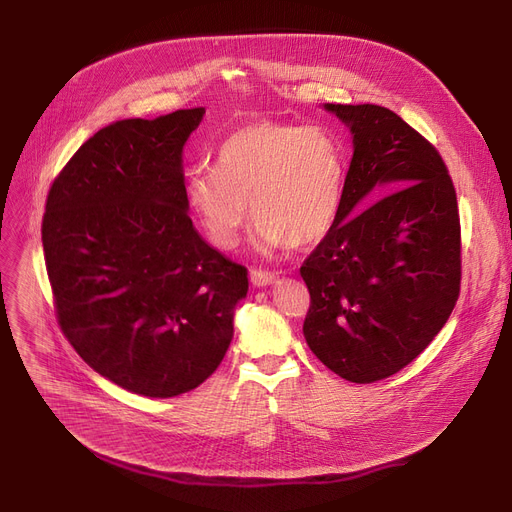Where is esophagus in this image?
Here are the masks:
<instances>
[{"mask_svg":"<svg viewBox=\"0 0 512 512\" xmlns=\"http://www.w3.org/2000/svg\"><path fill=\"white\" fill-rule=\"evenodd\" d=\"M278 280L276 272H265V270H251V282L253 286H270Z\"/></svg>","mask_w":512,"mask_h":512,"instance_id":"1","label":"esophagus"}]
</instances>
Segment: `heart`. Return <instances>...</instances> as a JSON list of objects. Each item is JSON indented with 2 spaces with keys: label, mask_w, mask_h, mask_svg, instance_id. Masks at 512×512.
<instances>
[{
  "label": "heart",
  "mask_w": 512,
  "mask_h": 512,
  "mask_svg": "<svg viewBox=\"0 0 512 512\" xmlns=\"http://www.w3.org/2000/svg\"><path fill=\"white\" fill-rule=\"evenodd\" d=\"M218 168L197 166L186 178V199L215 247L234 249L259 218L261 253L324 240L336 224L344 157L319 126L253 120L232 130L218 147Z\"/></svg>",
  "instance_id": "obj_1"
}]
</instances>
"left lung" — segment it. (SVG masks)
I'll return each instance as SVG.
<instances>
[{"mask_svg":"<svg viewBox=\"0 0 512 512\" xmlns=\"http://www.w3.org/2000/svg\"><path fill=\"white\" fill-rule=\"evenodd\" d=\"M326 110L351 128L355 151L336 224L301 265L303 334L340 378L371 384L419 357L459 299V205L438 149L388 107ZM378 187L391 193L370 204Z\"/></svg>","mask_w":512,"mask_h":512,"instance_id":"left-lung-1","label":"left lung"}]
</instances>
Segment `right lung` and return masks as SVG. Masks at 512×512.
<instances>
[{
  "label": "right lung",
  "mask_w": 512,
  "mask_h": 512,
  "mask_svg": "<svg viewBox=\"0 0 512 512\" xmlns=\"http://www.w3.org/2000/svg\"><path fill=\"white\" fill-rule=\"evenodd\" d=\"M205 107L120 120L53 180L43 253L58 324L103 378L151 398L203 384L222 363L247 267L188 218L182 149Z\"/></svg>",
  "instance_id": "obj_1"
}]
</instances>
